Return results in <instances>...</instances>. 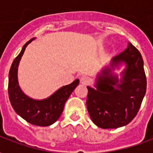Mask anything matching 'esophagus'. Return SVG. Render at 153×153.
<instances>
[{
	"mask_svg": "<svg viewBox=\"0 0 153 153\" xmlns=\"http://www.w3.org/2000/svg\"><path fill=\"white\" fill-rule=\"evenodd\" d=\"M91 82V79H90V78L88 76H82L80 78V83H82V84H84V85H87V84H88V83Z\"/></svg>",
	"mask_w": 153,
	"mask_h": 153,
	"instance_id": "obj_1",
	"label": "esophagus"
}]
</instances>
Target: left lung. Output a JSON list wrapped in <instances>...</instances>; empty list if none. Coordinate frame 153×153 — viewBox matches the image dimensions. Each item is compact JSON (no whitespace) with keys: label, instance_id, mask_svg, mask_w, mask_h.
<instances>
[{"label":"left lung","instance_id":"8db88e82","mask_svg":"<svg viewBox=\"0 0 153 153\" xmlns=\"http://www.w3.org/2000/svg\"><path fill=\"white\" fill-rule=\"evenodd\" d=\"M121 65L125 69L119 79L113 71ZM94 87H87V108L97 126L116 128L131 122L147 89L143 60L138 49L128 42V47L97 74Z\"/></svg>","mask_w":153,"mask_h":153}]
</instances>
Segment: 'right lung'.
<instances>
[{"instance_id": "1", "label": "right lung", "mask_w": 153, "mask_h": 153, "mask_svg": "<svg viewBox=\"0 0 153 153\" xmlns=\"http://www.w3.org/2000/svg\"><path fill=\"white\" fill-rule=\"evenodd\" d=\"M34 39L32 38L24 45L20 53L12 63L9 73V98L15 112L26 121L38 126H49L60 118L65 103L79 85V80L77 79L70 84L61 87L45 99L36 100L27 96L19 84L18 67L25 48Z\"/></svg>"}]
</instances>
